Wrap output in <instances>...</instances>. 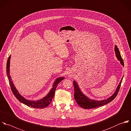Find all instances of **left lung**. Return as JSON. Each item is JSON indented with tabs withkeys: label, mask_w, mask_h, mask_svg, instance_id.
Here are the masks:
<instances>
[{
	"label": "left lung",
	"mask_w": 131,
	"mask_h": 131,
	"mask_svg": "<svg viewBox=\"0 0 131 131\" xmlns=\"http://www.w3.org/2000/svg\"><path fill=\"white\" fill-rule=\"evenodd\" d=\"M115 51L116 53V56L117 58L118 59V60L120 61L121 63L123 66H124V63L123 58H122V56L121 55L119 50L118 48H117V46L115 45ZM123 78L118 86L116 91L113 94V95H112L111 97H109L107 100H103V101H95L93 100H91L88 98L87 96H86L85 95H84L81 91L80 90L77 83L74 81L73 82V86L74 88V97L75 100L76 101L77 104L81 107L84 109H93L95 108H97L99 107H101L102 106L108 104V103L112 102L117 96L118 91L120 89L121 84L122 82Z\"/></svg>",
	"instance_id": "8db88e82"
}]
</instances>
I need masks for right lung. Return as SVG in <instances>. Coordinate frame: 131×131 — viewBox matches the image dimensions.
<instances>
[{"mask_svg": "<svg viewBox=\"0 0 131 131\" xmlns=\"http://www.w3.org/2000/svg\"><path fill=\"white\" fill-rule=\"evenodd\" d=\"M10 56H9L8 58V60L7 61L6 63V74L8 78L9 84L12 90V91L15 96L16 97V99L20 101L21 103L24 104V105H27L28 107H30L32 108H38V109H43L45 108L46 107H47L51 102L52 99L53 98L55 91L56 89V88L58 85V84L62 80H64V78H59L57 79L55 83H54L53 85V87L50 90L49 93L43 99H41V100L38 101H28L26 99H24L23 97H22L17 91L16 88L14 87V85L11 81V78L9 75V63H10Z\"/></svg>", "mask_w": 131, "mask_h": 131, "instance_id": "1", "label": "right lung"}]
</instances>
